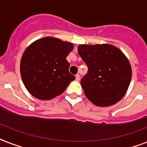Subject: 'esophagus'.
I'll return each instance as SVG.
<instances>
[{
	"label": "esophagus",
	"instance_id": "1",
	"mask_svg": "<svg viewBox=\"0 0 147 147\" xmlns=\"http://www.w3.org/2000/svg\"><path fill=\"white\" fill-rule=\"evenodd\" d=\"M80 79H81V77H80L79 75H76V80L77 82H79Z\"/></svg>",
	"mask_w": 147,
	"mask_h": 147
}]
</instances>
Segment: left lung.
Returning a JSON list of instances; mask_svg holds the SVG:
<instances>
[{
  "instance_id": "obj_1",
  "label": "left lung",
  "mask_w": 147,
  "mask_h": 147,
  "mask_svg": "<svg viewBox=\"0 0 147 147\" xmlns=\"http://www.w3.org/2000/svg\"><path fill=\"white\" fill-rule=\"evenodd\" d=\"M78 52L87 64L81 84L86 97L97 107L115 104L127 92L131 80L129 60L122 51L108 44L80 45Z\"/></svg>"
}]
</instances>
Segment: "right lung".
<instances>
[{"mask_svg":"<svg viewBox=\"0 0 147 147\" xmlns=\"http://www.w3.org/2000/svg\"><path fill=\"white\" fill-rule=\"evenodd\" d=\"M73 44L53 37H45L25 50L20 62L23 84L32 96L48 100L63 94L76 79L69 73L66 57Z\"/></svg>","mask_w":147,"mask_h":147,"instance_id":"1","label":"right lung"}]
</instances>
